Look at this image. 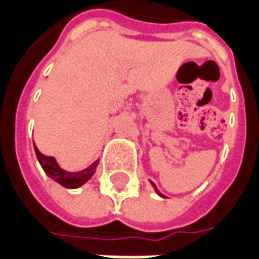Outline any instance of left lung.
<instances>
[{
    "mask_svg": "<svg viewBox=\"0 0 259 259\" xmlns=\"http://www.w3.org/2000/svg\"><path fill=\"white\" fill-rule=\"evenodd\" d=\"M152 185H154V187H155V189H156V185H155L154 183H152ZM156 191H158V189H156ZM158 193H159V192H158ZM159 195H160V193H159Z\"/></svg>",
    "mask_w": 259,
    "mask_h": 259,
    "instance_id": "left-lung-1",
    "label": "left lung"
}]
</instances>
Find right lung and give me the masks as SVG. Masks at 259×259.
<instances>
[{
  "instance_id": "add662e5",
  "label": "right lung",
  "mask_w": 259,
  "mask_h": 259,
  "mask_svg": "<svg viewBox=\"0 0 259 259\" xmlns=\"http://www.w3.org/2000/svg\"><path fill=\"white\" fill-rule=\"evenodd\" d=\"M34 149H35L38 162L41 163L44 171H45L52 180H55L56 183H59L60 185H63V187H66V188H78V187H81L82 184H85L86 181L93 176L96 167H97V164H99V160H96V162H93V163H92L88 168H85V170L76 171V173H68V171H64L63 168L59 167V164L56 163L55 158L42 155L41 152L38 151V148L35 145H34Z\"/></svg>"
}]
</instances>
